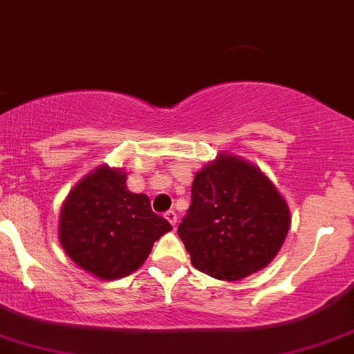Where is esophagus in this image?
<instances>
[{
  "label": "esophagus",
  "instance_id": "esophagus-1",
  "mask_svg": "<svg viewBox=\"0 0 354 354\" xmlns=\"http://www.w3.org/2000/svg\"><path fill=\"white\" fill-rule=\"evenodd\" d=\"M165 218H167V221L170 222L171 225H175V224H177V214H175L174 210H168L167 214H165Z\"/></svg>",
  "mask_w": 354,
  "mask_h": 354
}]
</instances>
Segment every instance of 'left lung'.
Segmentation results:
<instances>
[{"mask_svg":"<svg viewBox=\"0 0 354 354\" xmlns=\"http://www.w3.org/2000/svg\"><path fill=\"white\" fill-rule=\"evenodd\" d=\"M290 212L248 161L222 154L194 177L179 238L196 269L236 281L266 268L287 238Z\"/></svg>","mask_w":354,"mask_h":354,"instance_id":"1","label":"left lung"}]
</instances>
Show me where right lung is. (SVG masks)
Instances as JSON below:
<instances>
[{
  "label": "right lung",
  "mask_w": 354,
  "mask_h": 354,
  "mask_svg": "<svg viewBox=\"0 0 354 354\" xmlns=\"http://www.w3.org/2000/svg\"><path fill=\"white\" fill-rule=\"evenodd\" d=\"M127 175L97 168L67 196L60 210L59 236L80 268L102 280H116L139 269L154 241L171 230L151 210L146 194L127 189Z\"/></svg>",
  "instance_id": "add662e5"
}]
</instances>
